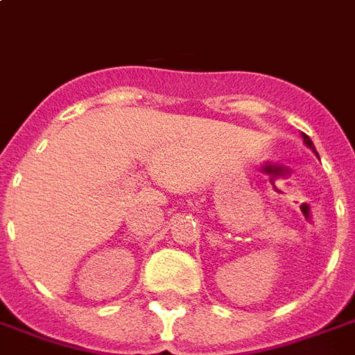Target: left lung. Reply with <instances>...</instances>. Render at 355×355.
I'll list each match as a JSON object with an SVG mask.
<instances>
[{
    "label": "left lung",
    "instance_id": "left-lung-1",
    "mask_svg": "<svg viewBox=\"0 0 355 355\" xmlns=\"http://www.w3.org/2000/svg\"><path fill=\"white\" fill-rule=\"evenodd\" d=\"M302 139H304V144H306V146L312 148L313 154L318 155V152H315V148H313V142H312V140H310V137H308V135H304V132H302Z\"/></svg>",
    "mask_w": 355,
    "mask_h": 355
}]
</instances>
